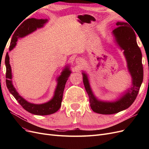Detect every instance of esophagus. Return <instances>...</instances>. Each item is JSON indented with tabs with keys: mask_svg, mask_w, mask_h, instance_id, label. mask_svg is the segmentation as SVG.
Here are the masks:
<instances>
[{
	"mask_svg": "<svg viewBox=\"0 0 149 149\" xmlns=\"http://www.w3.org/2000/svg\"><path fill=\"white\" fill-rule=\"evenodd\" d=\"M76 63H77V64H79V65L82 64L83 63V60L81 58H76Z\"/></svg>",
	"mask_w": 149,
	"mask_h": 149,
	"instance_id": "34e87169",
	"label": "esophagus"
}]
</instances>
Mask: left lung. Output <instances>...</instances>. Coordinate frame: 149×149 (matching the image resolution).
Segmentation results:
<instances>
[{"label":"left lung","mask_w":149,"mask_h":149,"mask_svg":"<svg viewBox=\"0 0 149 149\" xmlns=\"http://www.w3.org/2000/svg\"><path fill=\"white\" fill-rule=\"evenodd\" d=\"M112 33L116 41L124 50V54L127 62V67L132 78V86L119 100L114 102H104L97 100L90 88L88 76L83 73V83L89 98L91 109L96 113L112 114L127 109L136 100L143 81V70L142 63V53L136 41L134 29L126 22H118Z\"/></svg>","instance_id":"1"}]
</instances>
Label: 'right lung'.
Instances as JSON below:
<instances>
[{"mask_svg":"<svg viewBox=\"0 0 149 149\" xmlns=\"http://www.w3.org/2000/svg\"><path fill=\"white\" fill-rule=\"evenodd\" d=\"M48 20L47 19H36L31 18L25 20L13 33L10 42L9 50L14 48L17 44V40L19 38H22L37 29L41 28ZM9 55L8 52L6 54L5 63L6 66V85L9 92L15 98L22 107L25 110L29 112L30 113L35 115L46 116L55 113L60 108L63 99V94L65 87V84L71 74V71L69 68L66 66L63 71L61 74L58 78V84L55 92V95L52 100L48 102L42 104H35L26 101L21 97L17 93L15 88L13 87L12 82V71L9 61Z\"/></svg>","mask_w":149,"mask_h":149,"instance_id":"obj_1","label":"right lung"}]
</instances>
